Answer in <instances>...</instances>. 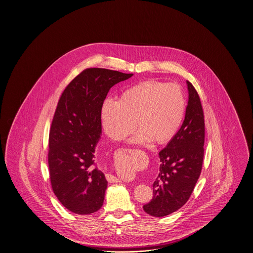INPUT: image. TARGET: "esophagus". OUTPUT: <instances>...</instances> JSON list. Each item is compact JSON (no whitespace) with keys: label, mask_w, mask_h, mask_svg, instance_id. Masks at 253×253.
<instances>
[{"label":"esophagus","mask_w":253,"mask_h":253,"mask_svg":"<svg viewBox=\"0 0 253 253\" xmlns=\"http://www.w3.org/2000/svg\"><path fill=\"white\" fill-rule=\"evenodd\" d=\"M126 151H127V150H126ZM106 179H107L110 183H117V182H120V180H119L116 176L113 175V174H106Z\"/></svg>","instance_id":"obj_1"}]
</instances>
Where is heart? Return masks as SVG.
<instances>
[{"label": "heart", "instance_id": "heart-1", "mask_svg": "<svg viewBox=\"0 0 253 253\" xmlns=\"http://www.w3.org/2000/svg\"><path fill=\"white\" fill-rule=\"evenodd\" d=\"M185 112L186 98L179 85L149 80L123 90L117 101L105 100L100 116L104 132L114 140L129 135L137 124L140 131L130 138L131 143L164 144L180 128Z\"/></svg>", "mask_w": 253, "mask_h": 253}]
</instances>
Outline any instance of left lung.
Returning a JSON list of instances; mask_svg holds the SVG:
<instances>
[{"mask_svg": "<svg viewBox=\"0 0 253 253\" xmlns=\"http://www.w3.org/2000/svg\"><path fill=\"white\" fill-rule=\"evenodd\" d=\"M188 101L184 122L159 152L160 172L152 201L143 206L155 217L166 216L188 202L202 172L204 154V116L200 97L187 81Z\"/></svg>", "mask_w": 253, "mask_h": 253, "instance_id": "left-lung-1", "label": "left lung"}]
</instances>
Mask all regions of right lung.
<instances>
[{
  "label": "right lung",
  "instance_id": "right-lung-1",
  "mask_svg": "<svg viewBox=\"0 0 253 253\" xmlns=\"http://www.w3.org/2000/svg\"><path fill=\"white\" fill-rule=\"evenodd\" d=\"M133 74L87 68L65 87L49 135L51 188L65 208L80 215L101 209L108 182L95 163L101 136L100 112L110 88Z\"/></svg>",
  "mask_w": 253,
  "mask_h": 253
}]
</instances>
